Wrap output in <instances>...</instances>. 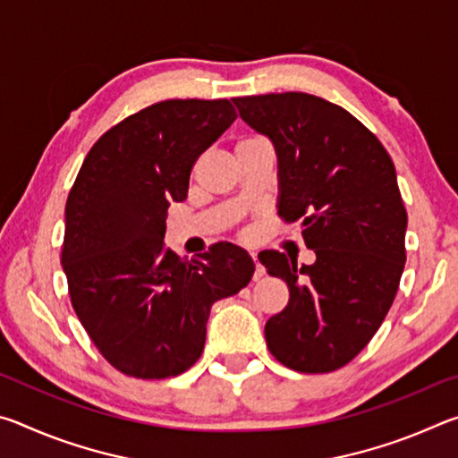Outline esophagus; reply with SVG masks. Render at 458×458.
I'll use <instances>...</instances> for the list:
<instances>
[{
	"mask_svg": "<svg viewBox=\"0 0 458 458\" xmlns=\"http://www.w3.org/2000/svg\"><path fill=\"white\" fill-rule=\"evenodd\" d=\"M252 260H254V281H260V278L265 276V267L260 265L257 254H254V252H252Z\"/></svg>",
	"mask_w": 458,
	"mask_h": 458,
	"instance_id": "esophagus-1",
	"label": "esophagus"
}]
</instances>
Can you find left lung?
<instances>
[{
	"mask_svg": "<svg viewBox=\"0 0 458 458\" xmlns=\"http://www.w3.org/2000/svg\"><path fill=\"white\" fill-rule=\"evenodd\" d=\"M248 127L270 139L278 216L301 220L313 265L262 250L267 273L289 286L270 317V353L294 371L325 374L352 361L390 311L406 262L408 216L396 167L377 137L329 100L307 92L238 97Z\"/></svg>",
	"mask_w": 458,
	"mask_h": 458,
	"instance_id": "8db88e82",
	"label": "left lung"
}]
</instances>
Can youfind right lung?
<instances>
[{
	"label": "right lung",
	"mask_w": 458,
	"mask_h": 458,
	"mask_svg": "<svg viewBox=\"0 0 458 458\" xmlns=\"http://www.w3.org/2000/svg\"><path fill=\"white\" fill-rule=\"evenodd\" d=\"M234 119L226 98L147 106L92 145L68 193L62 268L72 307L123 374L161 379L190 369L212 305L254 275L236 244L183 262L164 242L169 204L188 198L193 164Z\"/></svg>",
	"instance_id": "add662e5"
}]
</instances>
